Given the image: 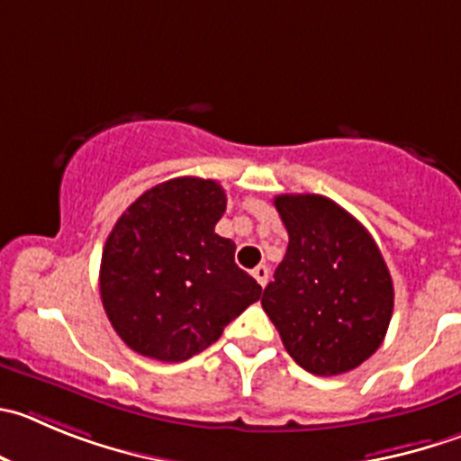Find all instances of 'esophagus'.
Here are the masks:
<instances>
[{"label": "esophagus", "mask_w": 461, "mask_h": 461, "mask_svg": "<svg viewBox=\"0 0 461 461\" xmlns=\"http://www.w3.org/2000/svg\"><path fill=\"white\" fill-rule=\"evenodd\" d=\"M251 274H253V278H256L258 283H260L262 287H265L267 280H269V267H267V265H258L256 269L251 271Z\"/></svg>", "instance_id": "esophagus-1"}]
</instances>
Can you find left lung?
<instances>
[{
  "instance_id": "obj_1",
  "label": "left lung",
  "mask_w": 461,
  "mask_h": 461,
  "mask_svg": "<svg viewBox=\"0 0 461 461\" xmlns=\"http://www.w3.org/2000/svg\"><path fill=\"white\" fill-rule=\"evenodd\" d=\"M287 228L283 262L262 308L294 362L314 375H339L380 348L393 312V285L362 223L321 194H280Z\"/></svg>"
}]
</instances>
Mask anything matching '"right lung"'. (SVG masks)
Instances as JSON below:
<instances>
[{"label":"right lung","mask_w":461,"mask_h":461,"mask_svg":"<svg viewBox=\"0 0 461 461\" xmlns=\"http://www.w3.org/2000/svg\"><path fill=\"white\" fill-rule=\"evenodd\" d=\"M223 210L217 181L181 176L144 192L113 226L99 289L113 328L135 353L190 359L262 296L235 265V242L214 233Z\"/></svg>","instance_id":"obj_1"}]
</instances>
